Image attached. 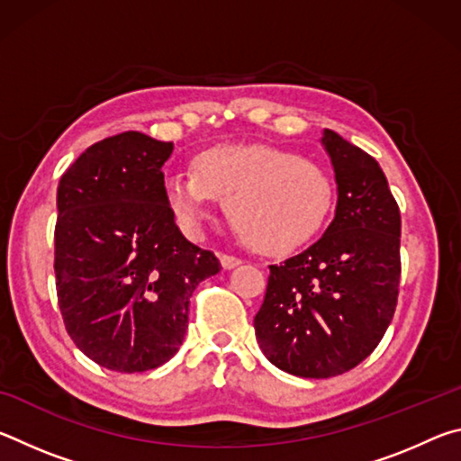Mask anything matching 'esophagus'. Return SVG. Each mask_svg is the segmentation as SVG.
I'll return each instance as SVG.
<instances>
[{"label":"esophagus","mask_w":461,"mask_h":461,"mask_svg":"<svg viewBox=\"0 0 461 461\" xmlns=\"http://www.w3.org/2000/svg\"><path fill=\"white\" fill-rule=\"evenodd\" d=\"M240 264H241V260L236 258V256H228V254L221 256V267H223L225 270L236 268V267H240Z\"/></svg>","instance_id":"obj_1"}]
</instances>
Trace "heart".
I'll list each match as a JSON object with an SVG mask.
<instances>
[{
    "instance_id": "b5f03b06",
    "label": "heart",
    "mask_w": 461,
    "mask_h": 461,
    "mask_svg": "<svg viewBox=\"0 0 461 461\" xmlns=\"http://www.w3.org/2000/svg\"><path fill=\"white\" fill-rule=\"evenodd\" d=\"M193 175L168 173V207L197 233L209 201H223L225 217L249 248L288 254L313 240L327 221L333 186L313 162L272 146L221 144L194 154Z\"/></svg>"
}]
</instances>
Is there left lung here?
<instances>
[{"mask_svg": "<svg viewBox=\"0 0 461 461\" xmlns=\"http://www.w3.org/2000/svg\"><path fill=\"white\" fill-rule=\"evenodd\" d=\"M338 205L305 252L272 264L254 317L264 356L301 378L356 368L393 321L401 278V212L376 160L323 130Z\"/></svg>", "mask_w": 461, "mask_h": 461, "instance_id": "8db88e82", "label": "left lung"}]
</instances>
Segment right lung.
I'll use <instances>...</instances> for the list:
<instances>
[{
	"label": "right lung",
	"mask_w": 461,
	"mask_h": 461,
	"mask_svg": "<svg viewBox=\"0 0 461 461\" xmlns=\"http://www.w3.org/2000/svg\"><path fill=\"white\" fill-rule=\"evenodd\" d=\"M173 148L123 131L89 146L60 176L59 307L75 346L107 370L168 362L185 339L193 291L221 270L175 223L162 189Z\"/></svg>",
	"instance_id": "add662e5"
}]
</instances>
